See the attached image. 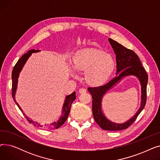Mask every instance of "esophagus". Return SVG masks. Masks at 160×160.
Segmentation results:
<instances>
[{
  "label": "esophagus",
  "mask_w": 160,
  "mask_h": 160,
  "mask_svg": "<svg viewBox=\"0 0 160 160\" xmlns=\"http://www.w3.org/2000/svg\"><path fill=\"white\" fill-rule=\"evenodd\" d=\"M86 93V90L84 88H81L79 89V93Z\"/></svg>",
  "instance_id": "esophagus-1"
}]
</instances>
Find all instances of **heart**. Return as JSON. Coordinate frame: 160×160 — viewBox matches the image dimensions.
Masks as SVG:
<instances>
[{"label":"heart","instance_id":"b5f03b06","mask_svg":"<svg viewBox=\"0 0 160 160\" xmlns=\"http://www.w3.org/2000/svg\"><path fill=\"white\" fill-rule=\"evenodd\" d=\"M72 66L78 72H86L85 80L88 85L99 87L104 85L112 77L116 62L113 56L101 49L86 48L74 53Z\"/></svg>","mask_w":160,"mask_h":160}]
</instances>
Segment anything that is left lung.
Segmentation results:
<instances>
[{
    "instance_id": "left-lung-1",
    "label": "left lung",
    "mask_w": 160,
    "mask_h": 160,
    "mask_svg": "<svg viewBox=\"0 0 160 160\" xmlns=\"http://www.w3.org/2000/svg\"><path fill=\"white\" fill-rule=\"evenodd\" d=\"M108 40L116 54L117 77L104 86L96 88H88V89L93 98L92 110L96 122L100 128L104 130L117 131L128 128L136 120L138 116L143 110L147 102L148 74L143 67L142 66L138 56L133 50L124 47L118 42L111 38ZM130 75H136L141 83L142 94L141 106L135 115L128 122L121 124L115 123L109 121L103 114L101 109L102 98L108 90L111 88L122 78Z\"/></svg>"
}]
</instances>
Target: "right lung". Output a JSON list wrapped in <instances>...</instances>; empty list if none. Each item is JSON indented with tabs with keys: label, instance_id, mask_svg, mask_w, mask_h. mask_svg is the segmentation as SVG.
Here are the masks:
<instances>
[{
	"label": "right lung",
	"instance_id": "right-lung-1",
	"mask_svg": "<svg viewBox=\"0 0 160 160\" xmlns=\"http://www.w3.org/2000/svg\"><path fill=\"white\" fill-rule=\"evenodd\" d=\"M39 51H40V50H34V49H32V50H29V51L27 53L24 54L19 59V60H18V62H17V63L14 66L13 69V71H12V97H13V98L15 102L16 103L17 105H18V106L20 109V110L22 112V113H23L24 117H26V119H27V121L30 123L32 124L33 126H36V127H41V128H45V125H41L38 122L33 121L32 119H30L28 117H27L26 115H25V114L23 113V112L22 110V109L19 106L18 103L16 102L15 98V93H16V89H17V87H18V78H19V72L22 70L24 65L25 64V63H26V62L27 61L28 58L31 56L32 53L38 52H39ZM75 98H76L75 92H73L72 94H71L69 95H67L66 97L65 100V102H64V104H63V109H62V115L61 116L60 118L58 120V121L54 122L51 123L49 126H48V127H47L46 128H47L48 129L54 130V129H57L58 128H60L61 126L63 125V124L66 121L67 118H68V116H69V112H70V110H71V104L74 102V100H75Z\"/></svg>",
	"mask_w": 160,
	"mask_h": 160
}]
</instances>
